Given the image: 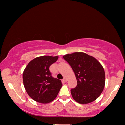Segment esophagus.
<instances>
[{"mask_svg": "<svg viewBox=\"0 0 125 125\" xmlns=\"http://www.w3.org/2000/svg\"><path fill=\"white\" fill-rule=\"evenodd\" d=\"M63 81H64V82H67V78H63Z\"/></svg>", "mask_w": 125, "mask_h": 125, "instance_id": "obj_1", "label": "esophagus"}]
</instances>
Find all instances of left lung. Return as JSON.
Listing matches in <instances>:
<instances>
[{"label": "left lung", "instance_id": "obj_1", "mask_svg": "<svg viewBox=\"0 0 125 125\" xmlns=\"http://www.w3.org/2000/svg\"><path fill=\"white\" fill-rule=\"evenodd\" d=\"M75 74L77 85L71 90L73 99L79 104L92 103L100 95L105 83V71L99 61L83 52L63 57Z\"/></svg>", "mask_w": 125, "mask_h": 125}]
</instances>
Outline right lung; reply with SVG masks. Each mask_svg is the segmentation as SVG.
Returning <instances> with one entry per match:
<instances>
[{
  "mask_svg": "<svg viewBox=\"0 0 125 125\" xmlns=\"http://www.w3.org/2000/svg\"><path fill=\"white\" fill-rule=\"evenodd\" d=\"M58 58V56L39 57L31 61L25 68L22 75L24 87L29 95L37 102H51L62 87V82L52 77L49 69Z\"/></svg>",
  "mask_w": 125,
  "mask_h": 125,
  "instance_id": "right-lung-1",
  "label": "right lung"
}]
</instances>
